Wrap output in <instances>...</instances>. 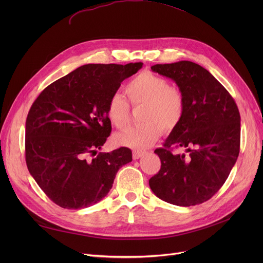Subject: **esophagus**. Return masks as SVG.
I'll return each instance as SVG.
<instances>
[{
	"label": "esophagus",
	"instance_id": "esophagus-1",
	"mask_svg": "<svg viewBox=\"0 0 263 263\" xmlns=\"http://www.w3.org/2000/svg\"><path fill=\"white\" fill-rule=\"evenodd\" d=\"M144 155H145V153H143V151H136V150H134L132 157H133L134 160H137V159L142 158Z\"/></svg>",
	"mask_w": 263,
	"mask_h": 263
}]
</instances>
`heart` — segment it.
Instances as JSON below:
<instances>
[{"instance_id":"b5f03b06","label":"heart","mask_w":263,"mask_h":263,"mask_svg":"<svg viewBox=\"0 0 263 263\" xmlns=\"http://www.w3.org/2000/svg\"><path fill=\"white\" fill-rule=\"evenodd\" d=\"M134 107L143 106V126L129 128L114 136V143L134 150L153 146L165 131H172L181 122L185 112L183 91L154 72L143 71L131 79L124 87ZM106 116L117 129H123L130 118V105L120 93H114L106 105Z\"/></svg>"}]
</instances>
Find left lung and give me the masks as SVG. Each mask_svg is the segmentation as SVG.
<instances>
[{
  "instance_id": "obj_1",
  "label": "left lung",
  "mask_w": 263,
  "mask_h": 263,
  "mask_svg": "<svg viewBox=\"0 0 263 263\" xmlns=\"http://www.w3.org/2000/svg\"><path fill=\"white\" fill-rule=\"evenodd\" d=\"M176 82L185 112L163 148L161 168L149 186L162 200L190 206L209 200L223 186L240 153L241 118L231 95L203 67L189 61L151 66ZM183 147L187 154H174Z\"/></svg>"
}]
</instances>
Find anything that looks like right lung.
Wrapping results in <instances>:
<instances>
[{
	"instance_id": "1",
	"label": "right lung",
	"mask_w": 263,
	"mask_h": 263,
	"mask_svg": "<svg viewBox=\"0 0 263 263\" xmlns=\"http://www.w3.org/2000/svg\"><path fill=\"white\" fill-rule=\"evenodd\" d=\"M143 63L88 64L47 86L25 123V161L45 194L64 209L90 206L107 195L129 148L97 150L112 131L106 105Z\"/></svg>"
}]
</instances>
